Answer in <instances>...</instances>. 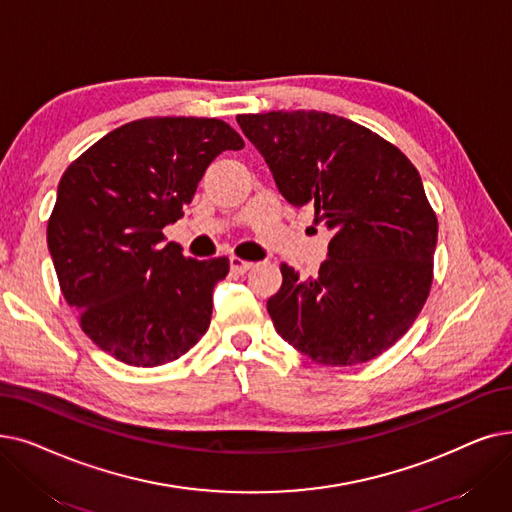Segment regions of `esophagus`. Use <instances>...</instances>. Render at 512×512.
I'll use <instances>...</instances> for the list:
<instances>
[{"instance_id":"34e87169","label":"esophagus","mask_w":512,"mask_h":512,"mask_svg":"<svg viewBox=\"0 0 512 512\" xmlns=\"http://www.w3.org/2000/svg\"><path fill=\"white\" fill-rule=\"evenodd\" d=\"M230 268L236 274H244V272H249L253 268V261H244L240 257H230Z\"/></svg>"}]
</instances>
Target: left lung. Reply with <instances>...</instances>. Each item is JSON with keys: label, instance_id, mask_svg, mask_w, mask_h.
<instances>
[{"label": "left lung", "instance_id": "left-lung-1", "mask_svg": "<svg viewBox=\"0 0 512 512\" xmlns=\"http://www.w3.org/2000/svg\"><path fill=\"white\" fill-rule=\"evenodd\" d=\"M278 192L332 232L316 278L282 263L268 299L278 335L326 366L368 362L406 335L433 282L437 217L406 154L345 117H236Z\"/></svg>", "mask_w": 512, "mask_h": 512}]
</instances>
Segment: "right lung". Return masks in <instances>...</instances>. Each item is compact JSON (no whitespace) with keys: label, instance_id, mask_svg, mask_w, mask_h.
Returning <instances> with one entry per match:
<instances>
[{"label":"right lung","instance_id":"add662e5","mask_svg":"<svg viewBox=\"0 0 512 512\" xmlns=\"http://www.w3.org/2000/svg\"><path fill=\"white\" fill-rule=\"evenodd\" d=\"M244 140L224 121L152 117L106 133L71 163L48 221L60 291L102 351L152 368L184 355L211 322L226 257L165 242L207 167Z\"/></svg>","mask_w":512,"mask_h":512}]
</instances>
